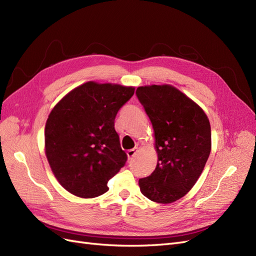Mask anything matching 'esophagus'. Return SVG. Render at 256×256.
<instances>
[{
  "mask_svg": "<svg viewBox=\"0 0 256 256\" xmlns=\"http://www.w3.org/2000/svg\"><path fill=\"white\" fill-rule=\"evenodd\" d=\"M136 152H138V147H134V148L129 150L127 152V156H128L129 159H132V158L136 156Z\"/></svg>",
  "mask_w": 256,
  "mask_h": 256,
  "instance_id": "1",
  "label": "esophagus"
}]
</instances>
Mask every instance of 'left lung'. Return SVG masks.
<instances>
[{
	"label": "left lung",
	"instance_id": "1",
	"mask_svg": "<svg viewBox=\"0 0 256 256\" xmlns=\"http://www.w3.org/2000/svg\"><path fill=\"white\" fill-rule=\"evenodd\" d=\"M136 96L152 122L158 161L154 171L138 180L142 194L170 204L192 189L212 150V130L198 104L170 84L145 85Z\"/></svg>",
	"mask_w": 256,
	"mask_h": 256
}]
</instances>
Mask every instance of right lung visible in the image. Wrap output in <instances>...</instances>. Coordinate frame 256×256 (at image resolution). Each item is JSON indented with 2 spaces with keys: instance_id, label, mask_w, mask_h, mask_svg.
Returning a JSON list of instances; mask_svg holds the SVG:
<instances>
[{
  "instance_id": "obj_1",
  "label": "right lung",
  "mask_w": 256,
  "mask_h": 256,
  "mask_svg": "<svg viewBox=\"0 0 256 256\" xmlns=\"http://www.w3.org/2000/svg\"><path fill=\"white\" fill-rule=\"evenodd\" d=\"M134 94V86L88 81L54 106L44 127V152L58 182L72 194H104L125 166L114 120Z\"/></svg>"
}]
</instances>
